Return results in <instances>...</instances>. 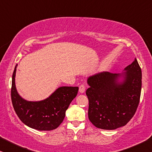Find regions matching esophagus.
<instances>
[{
    "label": "esophagus",
    "mask_w": 152,
    "mask_h": 152,
    "mask_svg": "<svg viewBox=\"0 0 152 152\" xmlns=\"http://www.w3.org/2000/svg\"><path fill=\"white\" fill-rule=\"evenodd\" d=\"M85 91H86V86H85V85L84 84L80 85V88H79V91H80V93H84L85 92Z\"/></svg>",
    "instance_id": "esophagus-1"
}]
</instances>
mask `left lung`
Masks as SVG:
<instances>
[{"label":"left lung","instance_id":"1","mask_svg":"<svg viewBox=\"0 0 152 152\" xmlns=\"http://www.w3.org/2000/svg\"><path fill=\"white\" fill-rule=\"evenodd\" d=\"M122 74L103 72L89 77L88 119L97 128L113 130L126 125L136 113L142 87V72L136 59ZM123 76L122 82L119 78Z\"/></svg>","mask_w":152,"mask_h":152}]
</instances>
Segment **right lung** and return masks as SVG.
Here are the masks:
<instances>
[{"label":"right lung","instance_id":"1","mask_svg":"<svg viewBox=\"0 0 152 152\" xmlns=\"http://www.w3.org/2000/svg\"><path fill=\"white\" fill-rule=\"evenodd\" d=\"M16 65L12 75L11 97L14 109L22 122L39 131L57 129L65 118L66 111L77 96V86H61L49 97L39 102H30L18 95L15 86Z\"/></svg>","mask_w":152,"mask_h":152}]
</instances>
